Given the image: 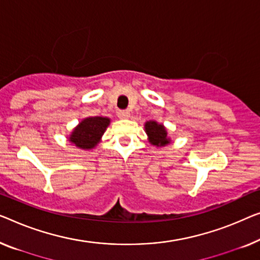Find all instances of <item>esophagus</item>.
Instances as JSON below:
<instances>
[{
  "label": "esophagus",
  "mask_w": 260,
  "mask_h": 260,
  "mask_svg": "<svg viewBox=\"0 0 260 260\" xmlns=\"http://www.w3.org/2000/svg\"><path fill=\"white\" fill-rule=\"evenodd\" d=\"M129 117H130V112L127 111V110H121V111H118V118L126 119V118H129Z\"/></svg>",
  "instance_id": "obj_1"
}]
</instances>
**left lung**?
Returning a JSON list of instances; mask_svg holds the SVG:
<instances>
[{
    "mask_svg": "<svg viewBox=\"0 0 260 260\" xmlns=\"http://www.w3.org/2000/svg\"><path fill=\"white\" fill-rule=\"evenodd\" d=\"M145 131L150 138V143L153 145H167L170 143V139L167 137V130L161 124H158L155 121L145 123Z\"/></svg>",
    "mask_w": 260,
    "mask_h": 260,
    "instance_id": "8db88e82",
    "label": "left lung"
}]
</instances>
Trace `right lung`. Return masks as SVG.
Masks as SVG:
<instances>
[{
  "label": "right lung",
  "instance_id": "add662e5",
  "mask_svg": "<svg viewBox=\"0 0 260 260\" xmlns=\"http://www.w3.org/2000/svg\"><path fill=\"white\" fill-rule=\"evenodd\" d=\"M110 123L107 117H89L83 119L70 136V142L82 149H91L100 142Z\"/></svg>",
  "mask_w": 260,
  "mask_h": 260
}]
</instances>
